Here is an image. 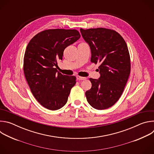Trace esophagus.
Wrapping results in <instances>:
<instances>
[{"label": "esophagus", "instance_id": "34e87169", "mask_svg": "<svg viewBox=\"0 0 154 154\" xmlns=\"http://www.w3.org/2000/svg\"><path fill=\"white\" fill-rule=\"evenodd\" d=\"M77 79L79 80H83L86 79V77H81L79 75H77Z\"/></svg>", "mask_w": 154, "mask_h": 154}]
</instances>
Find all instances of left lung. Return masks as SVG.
<instances>
[{
    "label": "left lung",
    "mask_w": 154,
    "mask_h": 154,
    "mask_svg": "<svg viewBox=\"0 0 154 154\" xmlns=\"http://www.w3.org/2000/svg\"><path fill=\"white\" fill-rule=\"evenodd\" d=\"M91 52V61L99 63L98 79H90L91 88L85 95L95 109L112 106L120 98L130 72V58L127 44L116 31L105 28L80 29Z\"/></svg>",
    "instance_id": "obj_1"
}]
</instances>
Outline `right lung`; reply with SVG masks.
Returning a JSON list of instances; mask_svg holds the SVG:
<instances>
[{"instance_id": "obj_1", "label": "right lung", "mask_w": 154, "mask_h": 154, "mask_svg": "<svg viewBox=\"0 0 154 154\" xmlns=\"http://www.w3.org/2000/svg\"><path fill=\"white\" fill-rule=\"evenodd\" d=\"M80 37L75 29H49L36 34L29 42L24 58V72L38 102L51 110L66 103L75 76L57 72L55 66L62 60L65 48Z\"/></svg>"}]
</instances>
